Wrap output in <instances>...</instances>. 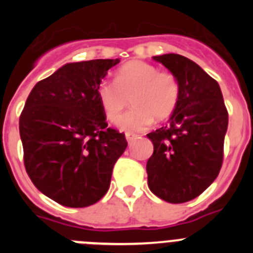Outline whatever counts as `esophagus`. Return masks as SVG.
Returning a JSON list of instances; mask_svg holds the SVG:
<instances>
[{"label": "esophagus", "instance_id": "esophagus-1", "mask_svg": "<svg viewBox=\"0 0 253 253\" xmlns=\"http://www.w3.org/2000/svg\"><path fill=\"white\" fill-rule=\"evenodd\" d=\"M125 137H126L128 143H131L134 139H135V138H137V135H134V134H130V133H126V135H125Z\"/></svg>", "mask_w": 253, "mask_h": 253}]
</instances>
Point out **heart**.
Listing matches in <instances>:
<instances>
[{
    "mask_svg": "<svg viewBox=\"0 0 253 253\" xmlns=\"http://www.w3.org/2000/svg\"><path fill=\"white\" fill-rule=\"evenodd\" d=\"M97 97L109 122H116L128 99L133 108L118 120L126 133H137L151 126L154 119H169L177 107L180 84L175 75L157 66L133 60L120 67L114 82L102 81Z\"/></svg>",
    "mask_w": 253,
    "mask_h": 253,
    "instance_id": "heart-1",
    "label": "heart"
}]
</instances>
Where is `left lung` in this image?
<instances>
[{
    "label": "left lung",
    "instance_id": "8db88e82",
    "mask_svg": "<svg viewBox=\"0 0 253 253\" xmlns=\"http://www.w3.org/2000/svg\"><path fill=\"white\" fill-rule=\"evenodd\" d=\"M153 59L177 77L180 99L169 124L147 134L153 143L148 186L165 202L181 204L204 193L219 175L228 111L218 82L195 62L172 53Z\"/></svg>",
    "mask_w": 253,
    "mask_h": 253
}]
</instances>
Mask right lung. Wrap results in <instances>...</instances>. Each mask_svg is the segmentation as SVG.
Here are the masks:
<instances>
[{"instance_id":"right-lung-1","label":"right lung","mask_w":253,"mask_h":253,"mask_svg":"<svg viewBox=\"0 0 253 253\" xmlns=\"http://www.w3.org/2000/svg\"><path fill=\"white\" fill-rule=\"evenodd\" d=\"M119 59L60 67L38 82L20 115L24 165L39 191L69 208L95 204L107 193L111 173L128 142L107 128L97 87Z\"/></svg>"}]
</instances>
